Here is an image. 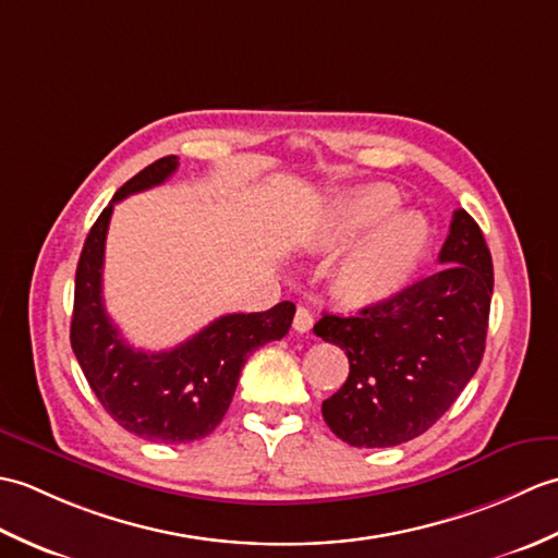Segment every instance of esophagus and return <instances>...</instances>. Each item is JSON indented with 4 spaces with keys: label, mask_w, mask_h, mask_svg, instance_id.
Returning <instances> with one entry per match:
<instances>
[{
    "label": "esophagus",
    "mask_w": 558,
    "mask_h": 558,
    "mask_svg": "<svg viewBox=\"0 0 558 558\" xmlns=\"http://www.w3.org/2000/svg\"><path fill=\"white\" fill-rule=\"evenodd\" d=\"M312 326H314V316H312V312L306 310V306H298V314H294L292 328L298 330V333H310Z\"/></svg>",
    "instance_id": "1"
}]
</instances>
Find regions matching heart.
Wrapping results in <instances>:
<instances>
[{"label":"heart","instance_id":"1","mask_svg":"<svg viewBox=\"0 0 558 558\" xmlns=\"http://www.w3.org/2000/svg\"><path fill=\"white\" fill-rule=\"evenodd\" d=\"M400 194L390 184H369L342 194L324 220L322 244L345 248L340 282L352 298L378 300L408 280L426 244V222L414 210H400Z\"/></svg>","mask_w":558,"mask_h":558}]
</instances>
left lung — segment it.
<instances>
[{"mask_svg":"<svg viewBox=\"0 0 558 558\" xmlns=\"http://www.w3.org/2000/svg\"><path fill=\"white\" fill-rule=\"evenodd\" d=\"M438 272L354 316L324 314L314 333L342 348L348 381L324 420L357 448L405 444L429 429L475 376L484 354L494 266L480 225L456 210Z\"/></svg>","mask_w":558,"mask_h":558,"instance_id":"1","label":"left lung"}]
</instances>
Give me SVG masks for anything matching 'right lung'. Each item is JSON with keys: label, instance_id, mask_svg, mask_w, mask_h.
<instances>
[{"label": "right lung", "instance_id": "add662e5", "mask_svg": "<svg viewBox=\"0 0 558 558\" xmlns=\"http://www.w3.org/2000/svg\"><path fill=\"white\" fill-rule=\"evenodd\" d=\"M177 156L160 158L132 177L93 225L76 266L71 350L110 417L153 444H189L208 436L228 412L248 354L288 336L292 302L268 312L228 314L182 345L165 352L134 350L120 336L102 302L105 236L114 204L162 184Z\"/></svg>", "mask_w": 558, "mask_h": 558}]
</instances>
